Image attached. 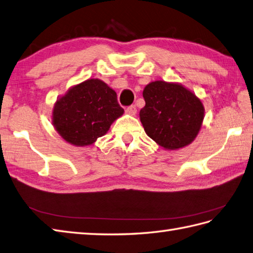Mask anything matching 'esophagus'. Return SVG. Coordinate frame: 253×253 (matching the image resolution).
Returning a JSON list of instances; mask_svg holds the SVG:
<instances>
[{
    "label": "esophagus",
    "instance_id": "1",
    "mask_svg": "<svg viewBox=\"0 0 253 253\" xmlns=\"http://www.w3.org/2000/svg\"><path fill=\"white\" fill-rule=\"evenodd\" d=\"M126 114H128V115H131V116H134L135 114L137 113L136 106H135V105H131V106L126 107Z\"/></svg>",
    "mask_w": 253,
    "mask_h": 253
}]
</instances>
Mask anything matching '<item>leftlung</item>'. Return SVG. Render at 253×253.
I'll list each match as a JSON object with an SVG mask.
<instances>
[{"mask_svg":"<svg viewBox=\"0 0 253 253\" xmlns=\"http://www.w3.org/2000/svg\"><path fill=\"white\" fill-rule=\"evenodd\" d=\"M146 105L139 117L146 134L165 149L176 150L192 143L199 134L204 106L182 84L157 80L147 84Z\"/></svg>","mask_w":253,"mask_h":253,"instance_id":"8db88e82","label":"left lung"}]
</instances>
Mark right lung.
Here are the masks:
<instances>
[{
  "label": "right lung",
  "instance_id": "add662e5",
  "mask_svg": "<svg viewBox=\"0 0 253 253\" xmlns=\"http://www.w3.org/2000/svg\"><path fill=\"white\" fill-rule=\"evenodd\" d=\"M123 112L112 88L100 79H88L55 102L52 123L67 143L88 146L106 134Z\"/></svg>",
  "mask_w": 253,
  "mask_h": 253
}]
</instances>
